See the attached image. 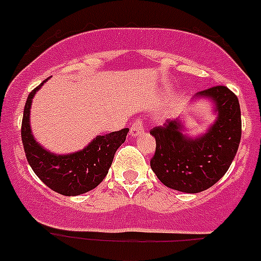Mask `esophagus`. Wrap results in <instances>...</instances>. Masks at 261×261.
<instances>
[{
    "label": "esophagus",
    "instance_id": "1",
    "mask_svg": "<svg viewBox=\"0 0 261 261\" xmlns=\"http://www.w3.org/2000/svg\"><path fill=\"white\" fill-rule=\"evenodd\" d=\"M144 121L141 120V118H138V120L134 121V123L131 125V128H130V135L131 136H138L140 135L141 133L144 131Z\"/></svg>",
    "mask_w": 261,
    "mask_h": 261
}]
</instances>
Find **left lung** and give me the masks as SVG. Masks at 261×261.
Instances as JSON below:
<instances>
[{"instance_id":"1","label":"left lung","mask_w":261,"mask_h":261,"mask_svg":"<svg viewBox=\"0 0 261 261\" xmlns=\"http://www.w3.org/2000/svg\"><path fill=\"white\" fill-rule=\"evenodd\" d=\"M198 95L212 98L218 111V120L205 135L195 140L185 138L178 120H167L150 130L156 144L151 169L167 187L189 194L204 191L224 176L242 133L239 98L232 90L216 85Z\"/></svg>"}]
</instances>
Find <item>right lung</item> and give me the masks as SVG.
<instances>
[{
    "label": "right lung",
    "instance_id": "1",
    "mask_svg": "<svg viewBox=\"0 0 261 261\" xmlns=\"http://www.w3.org/2000/svg\"><path fill=\"white\" fill-rule=\"evenodd\" d=\"M43 83L30 92L24 107L21 140L25 155L34 173L49 189L65 196H76L95 189L107 176L116 150L125 141L128 128L97 136L87 148L77 153L55 155L44 150L35 143L29 125L32 99Z\"/></svg>",
    "mask_w": 261,
    "mask_h": 261
}]
</instances>
